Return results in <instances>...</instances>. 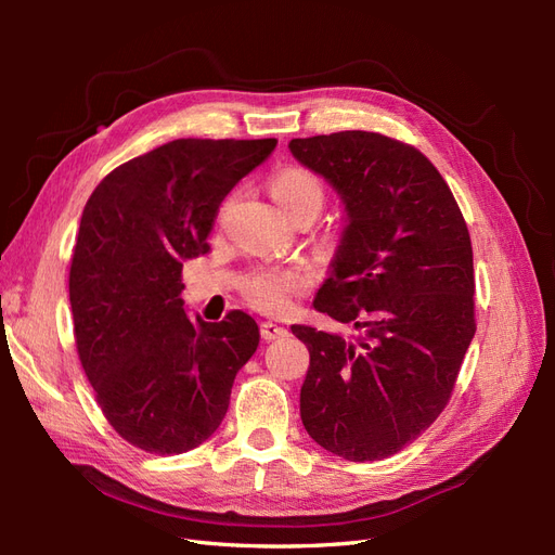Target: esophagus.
Here are the masks:
<instances>
[{
  "label": "esophagus",
  "mask_w": 555,
  "mask_h": 555,
  "mask_svg": "<svg viewBox=\"0 0 555 555\" xmlns=\"http://www.w3.org/2000/svg\"><path fill=\"white\" fill-rule=\"evenodd\" d=\"M284 335H289V331L275 324V322H261V338L263 340H278L284 338Z\"/></svg>",
  "instance_id": "obj_1"
}]
</instances>
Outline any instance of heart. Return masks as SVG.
Returning a JSON list of instances; mask_svg holds the SVG:
<instances>
[{
  "label": "heart",
  "instance_id": "obj_1",
  "mask_svg": "<svg viewBox=\"0 0 555 555\" xmlns=\"http://www.w3.org/2000/svg\"><path fill=\"white\" fill-rule=\"evenodd\" d=\"M268 190L275 204L289 217L298 212L317 215L324 206V182L306 166H282L271 180ZM312 271L304 263H261L249 268L241 280V294L251 306L268 312H278L292 306V300L310 289Z\"/></svg>",
  "mask_w": 555,
  "mask_h": 555
}]
</instances>
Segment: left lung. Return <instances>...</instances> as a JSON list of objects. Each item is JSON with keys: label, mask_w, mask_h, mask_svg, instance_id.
<instances>
[{"label": "left lung", "mask_w": 555, "mask_h": 555, "mask_svg": "<svg viewBox=\"0 0 555 555\" xmlns=\"http://www.w3.org/2000/svg\"><path fill=\"white\" fill-rule=\"evenodd\" d=\"M289 150L347 210L314 310L359 331L345 340L292 326L310 351L300 418L335 456L389 459L442 414L477 331L469 231L440 171L410 143L338 131Z\"/></svg>", "instance_id": "left-lung-1"}]
</instances>
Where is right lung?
I'll use <instances>...</instances> for the list:
<instances>
[{
    "instance_id": "add662e5",
    "label": "right lung",
    "mask_w": 555,
    "mask_h": 555,
    "mask_svg": "<svg viewBox=\"0 0 555 555\" xmlns=\"http://www.w3.org/2000/svg\"><path fill=\"white\" fill-rule=\"evenodd\" d=\"M275 139H178L113 169L90 194L69 268L74 338L99 408L131 447L176 456L220 428L259 345L243 310L184 314L182 261L206 255L224 196Z\"/></svg>"
}]
</instances>
